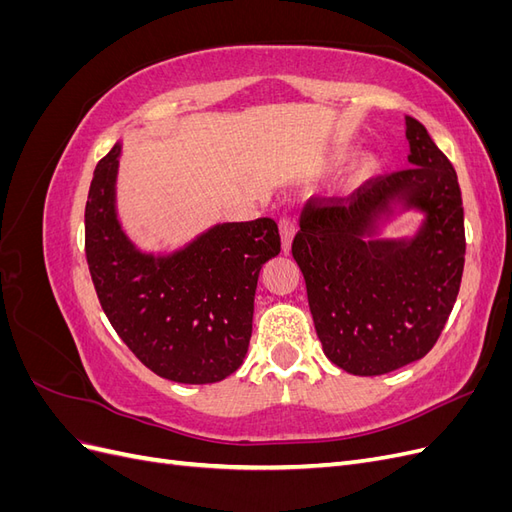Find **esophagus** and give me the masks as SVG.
Here are the masks:
<instances>
[{"label":"esophagus","instance_id":"1","mask_svg":"<svg viewBox=\"0 0 512 512\" xmlns=\"http://www.w3.org/2000/svg\"><path fill=\"white\" fill-rule=\"evenodd\" d=\"M294 235H297V224H294L290 218H282L280 220V237H282V250H284V254L290 252V245H292Z\"/></svg>","mask_w":512,"mask_h":512}]
</instances>
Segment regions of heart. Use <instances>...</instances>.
Returning <instances> with one entry per match:
<instances>
[{
  "label": "heart",
  "instance_id": "heart-1",
  "mask_svg": "<svg viewBox=\"0 0 512 512\" xmlns=\"http://www.w3.org/2000/svg\"><path fill=\"white\" fill-rule=\"evenodd\" d=\"M380 166H382V158L378 153H363L361 160L354 166V179L365 181L369 177H374L380 170Z\"/></svg>",
  "mask_w": 512,
  "mask_h": 512
}]
</instances>
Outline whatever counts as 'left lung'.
Returning <instances> with one entry per match:
<instances>
[{
	"instance_id": "left-lung-1",
	"label": "left lung",
	"mask_w": 512,
	"mask_h": 512,
	"mask_svg": "<svg viewBox=\"0 0 512 512\" xmlns=\"http://www.w3.org/2000/svg\"><path fill=\"white\" fill-rule=\"evenodd\" d=\"M410 168L365 185L346 203L305 211L292 256L327 359L382 376L423 359L455 305L466 235L457 173L423 123L406 115ZM408 236L383 232L399 214Z\"/></svg>"
}]
</instances>
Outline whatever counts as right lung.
I'll list each match as a JSON object with an SVG mask.
<instances>
[{"label": "right lung", "instance_id": "1", "mask_svg": "<svg viewBox=\"0 0 512 512\" xmlns=\"http://www.w3.org/2000/svg\"><path fill=\"white\" fill-rule=\"evenodd\" d=\"M123 143L94 170L85 254L108 322L143 365L181 384L237 371L252 337L258 273L282 250L277 224L218 222L175 250H143L117 211Z\"/></svg>", "mask_w": 512, "mask_h": 512}]
</instances>
